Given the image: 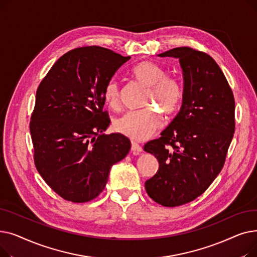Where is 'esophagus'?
Instances as JSON below:
<instances>
[{
  "label": "esophagus",
  "instance_id": "esophagus-1",
  "mask_svg": "<svg viewBox=\"0 0 257 257\" xmlns=\"http://www.w3.org/2000/svg\"><path fill=\"white\" fill-rule=\"evenodd\" d=\"M131 150H132L133 154L139 155L140 153H142V152H143V148H142V146H141V145H139L138 143H136V142H132V143H131Z\"/></svg>",
  "mask_w": 257,
  "mask_h": 257
}]
</instances>
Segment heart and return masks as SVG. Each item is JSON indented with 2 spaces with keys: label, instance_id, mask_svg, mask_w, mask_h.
<instances>
[{
  "label": "heart",
  "instance_id": "1",
  "mask_svg": "<svg viewBox=\"0 0 257 257\" xmlns=\"http://www.w3.org/2000/svg\"><path fill=\"white\" fill-rule=\"evenodd\" d=\"M132 77L148 87L145 106H155L167 116L173 115L178 110L183 98V89L179 81L167 77L163 66L152 61H142L131 69ZM105 103L112 109L118 107L120 89L117 81H107L102 90ZM161 125L159 112L152 107L140 111H129L117 117L114 130L134 141H144Z\"/></svg>",
  "mask_w": 257,
  "mask_h": 257
}]
</instances>
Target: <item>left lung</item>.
Listing matches in <instances>:
<instances>
[{"mask_svg": "<svg viewBox=\"0 0 257 257\" xmlns=\"http://www.w3.org/2000/svg\"><path fill=\"white\" fill-rule=\"evenodd\" d=\"M158 56L179 59L183 98L161 137L144 147L159 163L145 187L156 203L174 207L203 194L221 172L234 133L235 103L220 66L206 53L181 47Z\"/></svg>", "mask_w": 257, "mask_h": 257, "instance_id": "obj_1", "label": "left lung"}]
</instances>
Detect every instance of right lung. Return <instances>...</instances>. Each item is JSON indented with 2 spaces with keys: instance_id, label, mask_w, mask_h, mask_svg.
Masks as SVG:
<instances>
[{
  "instance_id": "add662e5",
  "label": "right lung",
  "mask_w": 257,
  "mask_h": 257,
  "mask_svg": "<svg viewBox=\"0 0 257 257\" xmlns=\"http://www.w3.org/2000/svg\"><path fill=\"white\" fill-rule=\"evenodd\" d=\"M129 59L98 46L77 48L54 63L37 88L30 121L34 163L67 201L98 197L111 167L130 150L123 134H102L110 123L103 87Z\"/></svg>"
}]
</instances>
